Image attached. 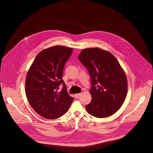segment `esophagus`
Segmentation results:
<instances>
[{"label":"esophagus","instance_id":"34e87169","mask_svg":"<svg viewBox=\"0 0 153 153\" xmlns=\"http://www.w3.org/2000/svg\"><path fill=\"white\" fill-rule=\"evenodd\" d=\"M81 95V93L77 94H75V95H74V97H75V98H76V99H79V97L80 96V95Z\"/></svg>","mask_w":153,"mask_h":153}]
</instances>
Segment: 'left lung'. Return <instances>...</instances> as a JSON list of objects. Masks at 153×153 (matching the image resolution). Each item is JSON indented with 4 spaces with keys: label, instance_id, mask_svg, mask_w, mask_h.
Segmentation results:
<instances>
[{
    "label": "left lung",
    "instance_id": "obj_1",
    "mask_svg": "<svg viewBox=\"0 0 153 153\" xmlns=\"http://www.w3.org/2000/svg\"><path fill=\"white\" fill-rule=\"evenodd\" d=\"M78 58L91 77L92 100L85 106L88 112L99 118L114 114L127 93V77L117 58L97 48L83 49Z\"/></svg>",
    "mask_w": 153,
    "mask_h": 153
}]
</instances>
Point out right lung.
Segmentation results:
<instances>
[{
    "label": "right lung",
    "mask_w": 153,
    "mask_h": 153,
    "mask_svg": "<svg viewBox=\"0 0 153 153\" xmlns=\"http://www.w3.org/2000/svg\"><path fill=\"white\" fill-rule=\"evenodd\" d=\"M72 52V48L58 45L44 49L36 56L27 73V99L36 113L45 118L62 117L74 100L62 79L64 67ZM61 84L63 88L58 92Z\"/></svg>",
    "instance_id": "right-lung-1"
}]
</instances>
